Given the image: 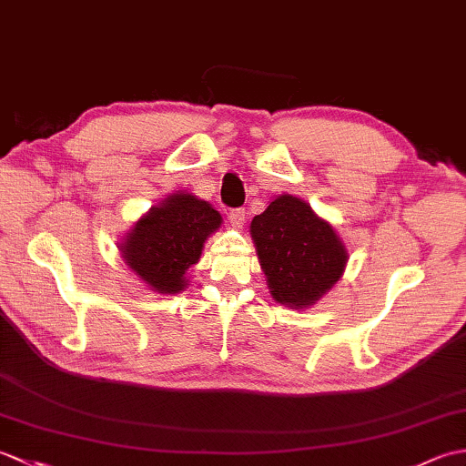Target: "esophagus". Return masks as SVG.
<instances>
[{
	"instance_id": "obj_1",
	"label": "esophagus",
	"mask_w": 466,
	"mask_h": 466,
	"mask_svg": "<svg viewBox=\"0 0 466 466\" xmlns=\"http://www.w3.org/2000/svg\"><path fill=\"white\" fill-rule=\"evenodd\" d=\"M228 220H230L234 228H240L246 220V210L244 208H232V210L228 212Z\"/></svg>"
}]
</instances>
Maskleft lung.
<instances>
[{
	"label": "left lung",
	"mask_w": 466,
	"mask_h": 466,
	"mask_svg": "<svg viewBox=\"0 0 466 466\" xmlns=\"http://www.w3.org/2000/svg\"><path fill=\"white\" fill-rule=\"evenodd\" d=\"M250 232L272 299L294 309L310 306L330 290L349 260L332 226L290 194L254 216Z\"/></svg>",
	"instance_id": "left-lung-1"
}]
</instances>
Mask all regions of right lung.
I'll use <instances>...</instances> for the list:
<instances>
[{
  "instance_id": "add662e5",
  "label": "right lung",
  "mask_w": 466,
  "mask_h": 466,
  "mask_svg": "<svg viewBox=\"0 0 466 466\" xmlns=\"http://www.w3.org/2000/svg\"><path fill=\"white\" fill-rule=\"evenodd\" d=\"M220 224L222 216L208 202L192 194H174L140 218L120 250L147 286L160 294H176L186 286V270L200 260L204 240Z\"/></svg>"
}]
</instances>
